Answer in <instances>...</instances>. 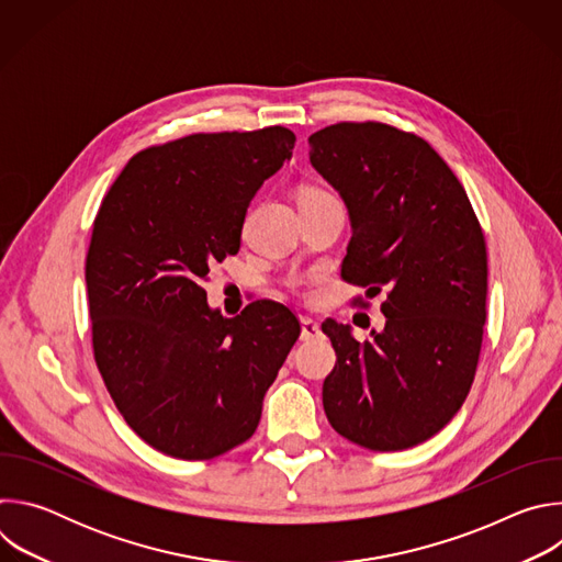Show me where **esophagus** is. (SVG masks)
<instances>
[{"instance_id": "esophagus-1", "label": "esophagus", "mask_w": 562, "mask_h": 562, "mask_svg": "<svg viewBox=\"0 0 562 562\" xmlns=\"http://www.w3.org/2000/svg\"><path fill=\"white\" fill-rule=\"evenodd\" d=\"M300 323H302V334H300V338L302 340H315V338H319V325H317V319H313V317H308V315H302L300 317Z\"/></svg>"}]
</instances>
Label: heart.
Returning <instances> with one entry per match:
<instances>
[{
  "label": "heart",
  "mask_w": 562,
  "mask_h": 562,
  "mask_svg": "<svg viewBox=\"0 0 562 562\" xmlns=\"http://www.w3.org/2000/svg\"><path fill=\"white\" fill-rule=\"evenodd\" d=\"M313 193H317V191H313ZM306 195H311V193H306Z\"/></svg>",
  "instance_id": "b5f03b06"
}]
</instances>
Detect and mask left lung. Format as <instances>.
I'll use <instances>...</instances> for the list:
<instances>
[{
  "label": "left lung",
  "instance_id": "1",
  "mask_svg": "<svg viewBox=\"0 0 562 562\" xmlns=\"http://www.w3.org/2000/svg\"><path fill=\"white\" fill-rule=\"evenodd\" d=\"M308 146L349 211L342 278L369 297L386 291L384 329L369 340L331 317L323 325L338 358L323 384L325 414L371 451L416 447L458 414L475 375L487 317L483 228L453 171L414 133L340 122Z\"/></svg>",
  "mask_w": 562,
  "mask_h": 562
}]
</instances>
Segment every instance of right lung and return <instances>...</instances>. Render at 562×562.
<instances>
[{
  "instance_id": "right-lung-1",
  "label": "right lung",
  "mask_w": 562,
  "mask_h": 562,
  "mask_svg": "<svg viewBox=\"0 0 562 562\" xmlns=\"http://www.w3.org/2000/svg\"><path fill=\"white\" fill-rule=\"evenodd\" d=\"M293 146L284 126L187 135L137 153L102 200L87 256L95 362L126 425L167 456L249 440L300 336L284 304L224 317L204 291Z\"/></svg>"
}]
</instances>
